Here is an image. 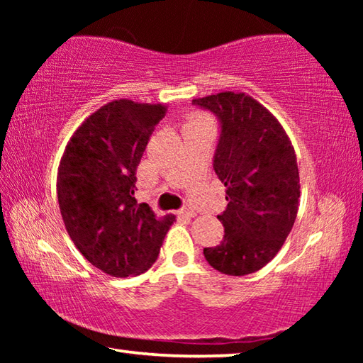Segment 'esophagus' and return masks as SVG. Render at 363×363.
<instances>
[{
  "instance_id": "esophagus-1",
  "label": "esophagus",
  "mask_w": 363,
  "mask_h": 363,
  "mask_svg": "<svg viewBox=\"0 0 363 363\" xmlns=\"http://www.w3.org/2000/svg\"><path fill=\"white\" fill-rule=\"evenodd\" d=\"M177 216H179V218H194L195 211L190 210V208H182V210L177 211Z\"/></svg>"
}]
</instances>
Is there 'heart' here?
Returning <instances> with one entry per match:
<instances>
[{
  "mask_svg": "<svg viewBox=\"0 0 363 363\" xmlns=\"http://www.w3.org/2000/svg\"><path fill=\"white\" fill-rule=\"evenodd\" d=\"M201 123H210V121H208L206 116L200 115V113L192 115V116H190V120H189V125H201Z\"/></svg>",
  "mask_w": 363,
  "mask_h": 363,
  "instance_id": "b5f03b06",
  "label": "heart"
}]
</instances>
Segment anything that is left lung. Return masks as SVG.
Masks as SVG:
<instances>
[{"instance_id":"left-lung-1","label":"left lung","mask_w":363,"mask_h":363,"mask_svg":"<svg viewBox=\"0 0 363 363\" xmlns=\"http://www.w3.org/2000/svg\"><path fill=\"white\" fill-rule=\"evenodd\" d=\"M220 121L213 168L225 187L223 242L205 248L225 275H248L272 261L291 232L299 206L296 153L280 121L245 93L199 97Z\"/></svg>"}]
</instances>
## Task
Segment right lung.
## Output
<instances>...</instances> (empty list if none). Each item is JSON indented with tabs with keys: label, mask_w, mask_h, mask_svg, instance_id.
<instances>
[{
	"label": "right lung",
	"mask_w": 363,
	"mask_h": 363,
	"mask_svg": "<svg viewBox=\"0 0 363 363\" xmlns=\"http://www.w3.org/2000/svg\"><path fill=\"white\" fill-rule=\"evenodd\" d=\"M163 104L112 101L73 133L57 169V200L65 229L86 259L112 277L149 270L176 220L138 203L136 169Z\"/></svg>",
	"instance_id": "obj_1"
}]
</instances>
